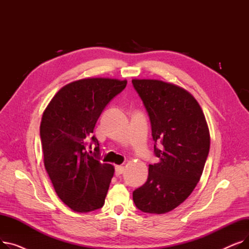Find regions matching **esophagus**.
Wrapping results in <instances>:
<instances>
[{
	"label": "esophagus",
	"instance_id": "obj_1",
	"mask_svg": "<svg viewBox=\"0 0 249 249\" xmlns=\"http://www.w3.org/2000/svg\"><path fill=\"white\" fill-rule=\"evenodd\" d=\"M123 173H124V166L123 165H117L115 167V174H116L117 177L121 176Z\"/></svg>",
	"mask_w": 249,
	"mask_h": 249
}]
</instances>
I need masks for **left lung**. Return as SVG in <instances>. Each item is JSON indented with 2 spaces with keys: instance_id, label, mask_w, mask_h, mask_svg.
Wrapping results in <instances>:
<instances>
[{
  "instance_id": "obj_1",
  "label": "left lung",
  "mask_w": 249,
  "mask_h": 249,
  "mask_svg": "<svg viewBox=\"0 0 249 249\" xmlns=\"http://www.w3.org/2000/svg\"><path fill=\"white\" fill-rule=\"evenodd\" d=\"M132 85L148 114L154 155L160 160L149 164L147 180L133 192V201L142 212L163 214L197 186L210 134L200 105L184 89L156 80H133Z\"/></svg>"
}]
</instances>
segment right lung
Masks as SVG:
<instances>
[{"label": "right lung", "instance_id": "right-lung-1", "mask_svg": "<svg viewBox=\"0 0 249 249\" xmlns=\"http://www.w3.org/2000/svg\"><path fill=\"white\" fill-rule=\"evenodd\" d=\"M126 85L111 78L71 83L57 91L42 115L45 169L60 200L73 211L87 213L104 206L114 167L100 161L99 141L91 133L103 110ZM93 144L95 152L89 156L86 147Z\"/></svg>", "mask_w": 249, "mask_h": 249}]
</instances>
